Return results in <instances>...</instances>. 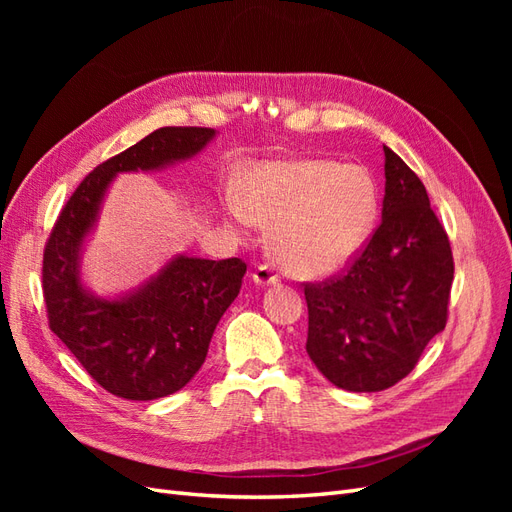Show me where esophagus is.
Listing matches in <instances>:
<instances>
[{"instance_id":"esophagus-1","label":"esophagus","mask_w":512,"mask_h":512,"mask_svg":"<svg viewBox=\"0 0 512 512\" xmlns=\"http://www.w3.org/2000/svg\"><path fill=\"white\" fill-rule=\"evenodd\" d=\"M252 280L256 286H277L280 284V275H277V269L271 265H258L252 273Z\"/></svg>"}]
</instances>
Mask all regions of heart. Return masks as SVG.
Masks as SVG:
<instances>
[{"label":"heart","mask_w":512,"mask_h":512,"mask_svg":"<svg viewBox=\"0 0 512 512\" xmlns=\"http://www.w3.org/2000/svg\"><path fill=\"white\" fill-rule=\"evenodd\" d=\"M243 230L275 226L273 247L299 277H327L361 254L378 222L380 190L365 166L333 160L267 164L228 198Z\"/></svg>","instance_id":"heart-1"}]
</instances>
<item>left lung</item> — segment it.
I'll use <instances>...</instances> for the list:
<instances>
[{"label": "left lung", "mask_w": 512, "mask_h": 512, "mask_svg": "<svg viewBox=\"0 0 512 512\" xmlns=\"http://www.w3.org/2000/svg\"><path fill=\"white\" fill-rule=\"evenodd\" d=\"M382 222L350 271L305 286L307 354L337 389L384 391L446 327L453 254L425 185L384 147Z\"/></svg>", "instance_id": "left-lung-1"}]
</instances>
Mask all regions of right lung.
Wrapping results in <instances>:
<instances>
[{"mask_svg": "<svg viewBox=\"0 0 512 512\" xmlns=\"http://www.w3.org/2000/svg\"><path fill=\"white\" fill-rule=\"evenodd\" d=\"M211 128H160L100 164L76 188L44 247L51 331L102 389L123 399L173 395L203 367L211 335L237 299L245 262L170 256L141 284L102 297L83 280V254L104 200L123 173H156L196 158Z\"/></svg>", "mask_w": 512, "mask_h": 512, "instance_id": "obj_1", "label": "right lung"}]
</instances>
